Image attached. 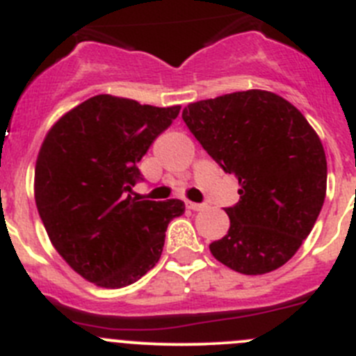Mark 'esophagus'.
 Masks as SVG:
<instances>
[{
  "instance_id": "obj_1",
  "label": "esophagus",
  "mask_w": 356,
  "mask_h": 356,
  "mask_svg": "<svg viewBox=\"0 0 356 356\" xmlns=\"http://www.w3.org/2000/svg\"><path fill=\"white\" fill-rule=\"evenodd\" d=\"M187 208L192 209V211H202V209H206V208H208V206H206V204H199V202H191V201H188L187 202Z\"/></svg>"
}]
</instances>
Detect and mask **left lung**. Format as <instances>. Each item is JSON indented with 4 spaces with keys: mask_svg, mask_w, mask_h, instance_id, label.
Wrapping results in <instances>:
<instances>
[{
    "mask_svg": "<svg viewBox=\"0 0 356 356\" xmlns=\"http://www.w3.org/2000/svg\"><path fill=\"white\" fill-rule=\"evenodd\" d=\"M206 152L239 181L229 232L209 245L223 266L266 274L289 262L313 229L327 194V157L302 113L269 90H241L184 108Z\"/></svg>",
    "mask_w": 356,
    "mask_h": 356,
    "instance_id": "8db88e82",
    "label": "left lung"
}]
</instances>
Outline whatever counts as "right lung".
<instances>
[{"label": "right lung", "instance_id": "right-lung-1", "mask_svg": "<svg viewBox=\"0 0 356 356\" xmlns=\"http://www.w3.org/2000/svg\"><path fill=\"white\" fill-rule=\"evenodd\" d=\"M180 108L99 94L47 133L36 159V208L54 248L87 282L122 289L161 259L168 223L185 204L131 194L141 178L136 164Z\"/></svg>", "mask_w": 356, "mask_h": 356}]
</instances>
